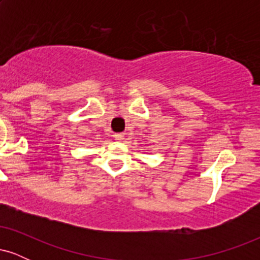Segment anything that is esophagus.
<instances>
[{
  "instance_id": "1",
  "label": "esophagus",
  "mask_w": 260,
  "mask_h": 260,
  "mask_svg": "<svg viewBox=\"0 0 260 260\" xmlns=\"http://www.w3.org/2000/svg\"><path fill=\"white\" fill-rule=\"evenodd\" d=\"M113 138L117 140V142H121V140L124 138V134L123 133H115L113 134Z\"/></svg>"
}]
</instances>
